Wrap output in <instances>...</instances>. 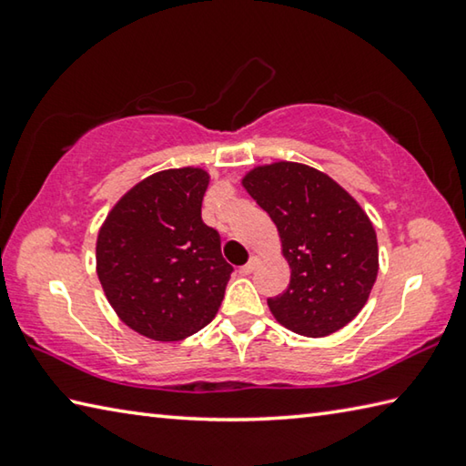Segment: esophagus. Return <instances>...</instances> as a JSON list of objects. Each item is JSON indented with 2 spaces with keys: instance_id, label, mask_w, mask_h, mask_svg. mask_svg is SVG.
Listing matches in <instances>:
<instances>
[{
  "instance_id": "34e87169",
  "label": "esophagus",
  "mask_w": 466,
  "mask_h": 466,
  "mask_svg": "<svg viewBox=\"0 0 466 466\" xmlns=\"http://www.w3.org/2000/svg\"><path fill=\"white\" fill-rule=\"evenodd\" d=\"M257 265H258V258H257V257H250V261H248L247 265L240 267V273H242V275H250L252 271L257 269Z\"/></svg>"
}]
</instances>
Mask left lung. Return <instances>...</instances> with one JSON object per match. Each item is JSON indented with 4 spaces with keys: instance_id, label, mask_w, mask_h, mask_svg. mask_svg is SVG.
Returning <instances> with one entry per match:
<instances>
[{
    "instance_id": "1",
    "label": "left lung",
    "mask_w": 466,
    "mask_h": 466,
    "mask_svg": "<svg viewBox=\"0 0 466 466\" xmlns=\"http://www.w3.org/2000/svg\"><path fill=\"white\" fill-rule=\"evenodd\" d=\"M281 236L291 278L269 298L279 325L327 337L358 317L378 275L374 226L358 201L322 172L296 162L258 167L242 178Z\"/></svg>"
}]
</instances>
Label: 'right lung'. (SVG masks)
<instances>
[{"label":"right lung","instance_id":"obj_1","mask_svg":"<svg viewBox=\"0 0 466 466\" xmlns=\"http://www.w3.org/2000/svg\"><path fill=\"white\" fill-rule=\"evenodd\" d=\"M209 177L162 170L110 211L96 242V271L125 325L154 341H180L214 320L234 271L219 234L203 224Z\"/></svg>","mask_w":466,"mask_h":466}]
</instances>
